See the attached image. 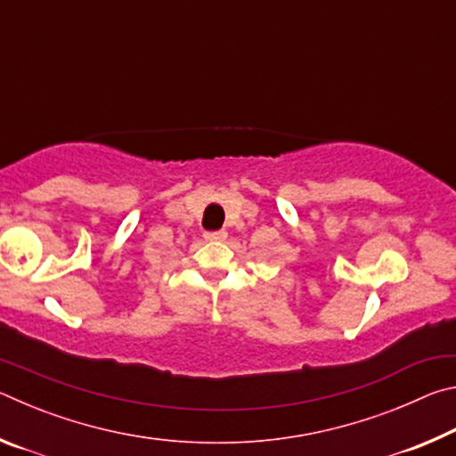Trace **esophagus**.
Listing matches in <instances>:
<instances>
[{
    "instance_id": "obj_1",
    "label": "esophagus",
    "mask_w": 456,
    "mask_h": 456,
    "mask_svg": "<svg viewBox=\"0 0 456 456\" xmlns=\"http://www.w3.org/2000/svg\"><path fill=\"white\" fill-rule=\"evenodd\" d=\"M227 237V231L225 229H219V231H207L205 239H209V241H223V239Z\"/></svg>"
}]
</instances>
